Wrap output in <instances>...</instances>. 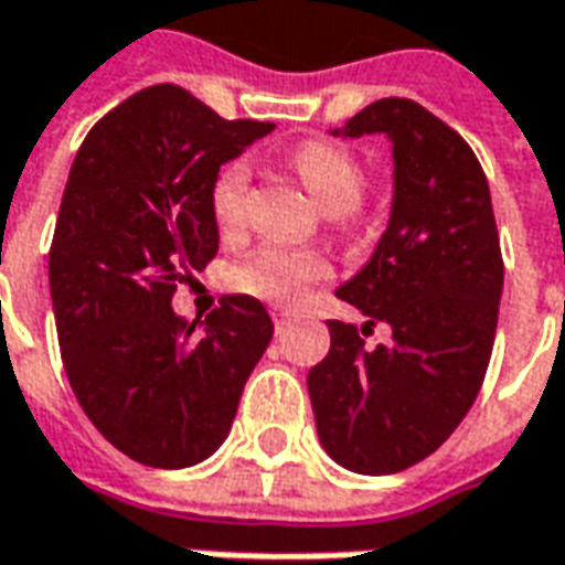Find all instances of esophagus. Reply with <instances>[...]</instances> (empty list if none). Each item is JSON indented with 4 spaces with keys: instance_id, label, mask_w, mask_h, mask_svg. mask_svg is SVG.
I'll list each match as a JSON object with an SVG mask.
<instances>
[{
    "instance_id": "34e87169",
    "label": "esophagus",
    "mask_w": 565,
    "mask_h": 565,
    "mask_svg": "<svg viewBox=\"0 0 565 565\" xmlns=\"http://www.w3.org/2000/svg\"><path fill=\"white\" fill-rule=\"evenodd\" d=\"M270 317H274L276 329H282V327H286V323H289L291 313L286 308H270Z\"/></svg>"
}]
</instances>
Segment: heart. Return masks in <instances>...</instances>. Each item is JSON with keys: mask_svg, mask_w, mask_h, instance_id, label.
Returning <instances> with one entry per match:
<instances>
[{"mask_svg": "<svg viewBox=\"0 0 565 565\" xmlns=\"http://www.w3.org/2000/svg\"><path fill=\"white\" fill-rule=\"evenodd\" d=\"M291 168L305 180L313 199L327 211H351L361 202L363 177L361 161L335 142H305L291 151ZM252 170L245 161H230L217 170L211 183V217L223 233H236L245 223ZM332 276V264L317 248H291V245H264L248 260H242L230 282L233 289L252 298L289 308L308 298V291Z\"/></svg>", "mask_w": 565, "mask_h": 565, "instance_id": "obj_1", "label": "heart"}]
</instances>
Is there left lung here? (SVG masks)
<instances>
[{"label": "left lung", "mask_w": 565, "mask_h": 565, "mask_svg": "<svg viewBox=\"0 0 565 565\" xmlns=\"http://www.w3.org/2000/svg\"><path fill=\"white\" fill-rule=\"evenodd\" d=\"M385 132L395 202L370 264L335 291L392 339L329 320V354L308 373L317 435L351 472L388 476L438 450L482 388L503 289L486 170L467 139L411 98H380L332 136Z\"/></svg>", "instance_id": "1"}]
</instances>
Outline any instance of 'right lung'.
<instances>
[{"label": "right lung", "mask_w": 565, "mask_h": 565, "mask_svg": "<svg viewBox=\"0 0 565 565\" xmlns=\"http://www.w3.org/2000/svg\"><path fill=\"white\" fill-rule=\"evenodd\" d=\"M270 130L161 83L102 117L71 164L49 248L62 363L83 414L136 463L183 469L221 448L274 339L252 295L221 298L202 327L170 308L217 255V170Z\"/></svg>", "instance_id": "obj_1"}]
</instances>
